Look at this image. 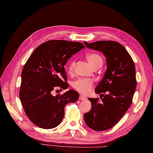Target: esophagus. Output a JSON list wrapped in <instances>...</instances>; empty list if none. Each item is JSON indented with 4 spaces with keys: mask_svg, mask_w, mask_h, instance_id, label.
I'll return each instance as SVG.
<instances>
[{
    "mask_svg": "<svg viewBox=\"0 0 153 153\" xmlns=\"http://www.w3.org/2000/svg\"><path fill=\"white\" fill-rule=\"evenodd\" d=\"M85 99H86V97H85V96H81V95L79 96V100H85Z\"/></svg>",
    "mask_w": 153,
    "mask_h": 153,
    "instance_id": "esophagus-1",
    "label": "esophagus"
}]
</instances>
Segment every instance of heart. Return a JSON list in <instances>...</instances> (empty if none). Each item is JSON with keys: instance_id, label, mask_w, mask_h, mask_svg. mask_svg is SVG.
<instances>
[{"instance_id": "heart-1", "label": "heart", "mask_w": 153, "mask_h": 153, "mask_svg": "<svg viewBox=\"0 0 153 153\" xmlns=\"http://www.w3.org/2000/svg\"><path fill=\"white\" fill-rule=\"evenodd\" d=\"M86 59L89 63L92 65L93 68L100 67L103 64V59L101 55L96 53H92L86 56ZM74 65H75V61L72 60L68 66V71L71 73L73 71ZM94 81L92 79H80L73 82V87L77 91L82 93V94H86L91 90Z\"/></svg>"}]
</instances>
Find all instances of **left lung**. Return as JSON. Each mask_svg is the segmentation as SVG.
I'll return each instance as SVG.
<instances>
[{
	"label": "left lung",
	"instance_id": "obj_1",
	"mask_svg": "<svg viewBox=\"0 0 153 153\" xmlns=\"http://www.w3.org/2000/svg\"><path fill=\"white\" fill-rule=\"evenodd\" d=\"M83 43L89 49L102 52L106 58L107 70L95 88L96 94L104 96L102 103L100 104L96 98H88L91 110L84 115L90 129L102 131L119 122L131 104L137 86L135 67L129 53L118 42Z\"/></svg>",
	"mask_w": 153,
	"mask_h": 153
}]
</instances>
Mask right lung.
<instances>
[{
    "mask_svg": "<svg viewBox=\"0 0 153 153\" xmlns=\"http://www.w3.org/2000/svg\"><path fill=\"white\" fill-rule=\"evenodd\" d=\"M83 48L82 43L50 40L37 47L27 59L22 71L19 95L26 116L37 127H56L63 119L65 105L79 100L74 90L56 96L52 91L68 88L65 65Z\"/></svg>",
    "mask_w": 153,
    "mask_h": 153,
    "instance_id": "1",
    "label": "right lung"
}]
</instances>
